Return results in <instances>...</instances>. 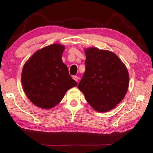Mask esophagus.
I'll use <instances>...</instances> for the list:
<instances>
[{
	"label": "esophagus",
	"mask_w": 153,
	"mask_h": 153,
	"mask_svg": "<svg viewBox=\"0 0 153 153\" xmlns=\"http://www.w3.org/2000/svg\"><path fill=\"white\" fill-rule=\"evenodd\" d=\"M73 79L75 80V81H76L77 82H78V79H79V77L78 76H73Z\"/></svg>",
	"instance_id": "1"
}]
</instances>
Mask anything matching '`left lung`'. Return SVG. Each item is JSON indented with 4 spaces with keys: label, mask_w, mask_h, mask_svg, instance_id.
Instances as JSON below:
<instances>
[{
    "label": "left lung",
    "mask_w": 153,
    "mask_h": 153,
    "mask_svg": "<svg viewBox=\"0 0 153 153\" xmlns=\"http://www.w3.org/2000/svg\"><path fill=\"white\" fill-rule=\"evenodd\" d=\"M86 70L77 88L98 112H107L123 99L129 86L125 65L113 52L85 49Z\"/></svg>",
    "instance_id": "obj_1"
}]
</instances>
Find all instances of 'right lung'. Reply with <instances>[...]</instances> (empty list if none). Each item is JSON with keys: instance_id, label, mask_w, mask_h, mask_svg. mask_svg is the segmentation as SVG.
I'll list each match as a JSON object with an SVG mask.
<instances>
[{"instance_id": "1", "label": "right lung", "mask_w": 153, "mask_h": 153, "mask_svg": "<svg viewBox=\"0 0 153 153\" xmlns=\"http://www.w3.org/2000/svg\"><path fill=\"white\" fill-rule=\"evenodd\" d=\"M65 46L59 44L36 51L25 63L22 83L33 104L42 108H53L63 99L69 89L77 86L62 61Z\"/></svg>"}]
</instances>
